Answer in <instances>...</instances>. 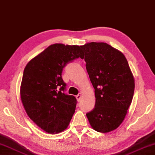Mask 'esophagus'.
<instances>
[{
	"label": "esophagus",
	"instance_id": "obj_1",
	"mask_svg": "<svg viewBox=\"0 0 155 155\" xmlns=\"http://www.w3.org/2000/svg\"><path fill=\"white\" fill-rule=\"evenodd\" d=\"M82 97H83V94H82V93H78L77 96H76V98H77L78 101H80L81 98H82Z\"/></svg>",
	"mask_w": 155,
	"mask_h": 155
}]
</instances>
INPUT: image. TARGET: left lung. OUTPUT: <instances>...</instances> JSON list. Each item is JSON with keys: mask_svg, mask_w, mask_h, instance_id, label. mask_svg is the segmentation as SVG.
<instances>
[{"mask_svg": "<svg viewBox=\"0 0 155 155\" xmlns=\"http://www.w3.org/2000/svg\"><path fill=\"white\" fill-rule=\"evenodd\" d=\"M86 68L95 89V105L87 113L91 126L107 133L123 122L134 91V78L125 56L104 42L81 45Z\"/></svg>", "mask_w": 155, "mask_h": 155, "instance_id": "8db88e82", "label": "left lung"}]
</instances>
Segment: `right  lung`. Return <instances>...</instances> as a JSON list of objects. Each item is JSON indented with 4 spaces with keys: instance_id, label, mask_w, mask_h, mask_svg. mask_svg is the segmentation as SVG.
<instances>
[{
    "instance_id": "1",
    "label": "right lung",
    "mask_w": 155,
    "mask_h": 155,
    "mask_svg": "<svg viewBox=\"0 0 155 155\" xmlns=\"http://www.w3.org/2000/svg\"><path fill=\"white\" fill-rule=\"evenodd\" d=\"M83 58L79 45H50L27 63L23 71L20 96L27 116L49 134L67 128L75 111L77 99L64 93L62 78L66 64Z\"/></svg>"
}]
</instances>
